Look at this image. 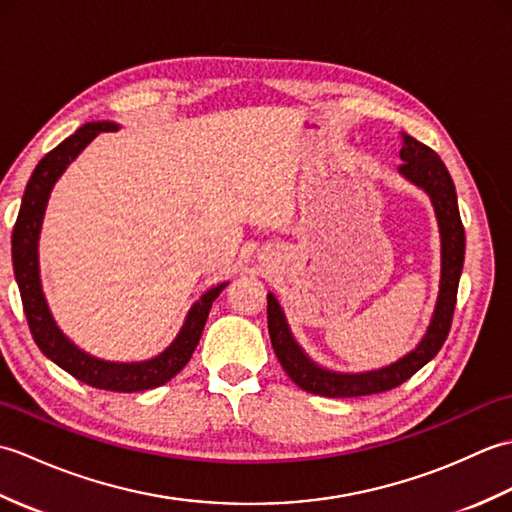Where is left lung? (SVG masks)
<instances>
[{"label":"left lung","mask_w":512,"mask_h":512,"mask_svg":"<svg viewBox=\"0 0 512 512\" xmlns=\"http://www.w3.org/2000/svg\"><path fill=\"white\" fill-rule=\"evenodd\" d=\"M402 165L398 171L418 184L420 189L429 193L436 209V217L440 224V237H442V277H440V295L436 303V312L427 334L420 341L416 350L409 352L405 358H400L394 365L374 369V372L363 374H336L328 369L312 363L310 358L303 354L301 347L292 339L288 330V323L284 312H281L279 303L273 295H268V332L270 343L279 358L281 367L297 383L301 389L314 396H328V398H356V396H369L380 394V391H389L405 383L420 367L427 365L433 356L440 352L453 323L455 301H458V284L464 266V226L460 220L458 209V195H455V184L449 176V169L431 147L422 145L409 134H402V149H400Z\"/></svg>","instance_id":"1"}]
</instances>
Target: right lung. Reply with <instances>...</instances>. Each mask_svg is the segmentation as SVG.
I'll return each mask as SVG.
<instances>
[{"mask_svg":"<svg viewBox=\"0 0 512 512\" xmlns=\"http://www.w3.org/2000/svg\"><path fill=\"white\" fill-rule=\"evenodd\" d=\"M114 123H88L81 129L65 138L61 145L48 151L39 160V165L32 171L26 184L24 198H21V209L13 228V268L15 279L21 292V303L28 319V328L32 339L39 345V350L46 354L50 361L63 367L65 372L72 374L81 383L105 389V391H145L158 385H165L167 380L176 376L180 369L189 363L191 354L200 343L206 317H209L213 301L220 297L226 284L211 288L206 295L191 308L187 321H184L180 334L176 336L165 352L151 358L145 363H107L99 361L90 354L81 352L74 347L54 323L48 310V303L43 299L41 281H39V264H37V242L39 228L46 211L48 195L52 184L65 171V167L81 154V151L92 143V138L101 132H114Z\"/></svg>","mask_w":512,"mask_h":512,"instance_id":"add662e5","label":"right lung"}]
</instances>
